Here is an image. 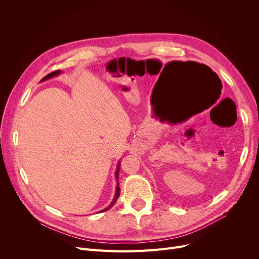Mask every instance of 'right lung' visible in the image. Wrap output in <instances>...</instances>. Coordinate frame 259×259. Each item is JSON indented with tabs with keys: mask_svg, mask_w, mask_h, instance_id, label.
Listing matches in <instances>:
<instances>
[{
	"mask_svg": "<svg viewBox=\"0 0 259 259\" xmlns=\"http://www.w3.org/2000/svg\"><path fill=\"white\" fill-rule=\"evenodd\" d=\"M60 73H61V71H60V70H56V71H53V72H51V73L47 74L46 76H44V77L42 78V80L48 79V78H50V77H52V76H56V75H58V74H60ZM118 173H119V164L117 165V169H116V172H115V178L117 179V181H118ZM118 196H119V187H118V184H117V187H116V191H115V196H114V199H113V201L111 202V205H110V206H109L108 208H106L105 210H103L102 212H105V211L109 210V209H110V208H112V206H113L114 203L116 202V200H117Z\"/></svg>",
	"mask_w": 259,
	"mask_h": 259,
	"instance_id": "obj_1",
	"label": "right lung"
}]
</instances>
